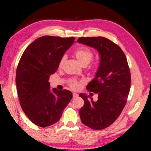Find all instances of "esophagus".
I'll use <instances>...</instances> for the list:
<instances>
[{
	"mask_svg": "<svg viewBox=\"0 0 151 151\" xmlns=\"http://www.w3.org/2000/svg\"><path fill=\"white\" fill-rule=\"evenodd\" d=\"M78 96V95L76 93H73V98H75V97H77Z\"/></svg>",
	"mask_w": 151,
	"mask_h": 151,
	"instance_id": "esophagus-1",
	"label": "esophagus"
}]
</instances>
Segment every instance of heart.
Returning <instances> with one entry per match:
<instances>
[{
	"label": "heart",
	"instance_id": "heart-1",
	"mask_svg": "<svg viewBox=\"0 0 151 151\" xmlns=\"http://www.w3.org/2000/svg\"><path fill=\"white\" fill-rule=\"evenodd\" d=\"M74 55L78 62L82 66H87L91 62L93 55L90 50L87 48H80L76 50ZM66 60V55H63L59 62V68H61L64 64ZM71 88L73 89H78L80 88L81 83L77 81L73 80L70 82Z\"/></svg>",
	"mask_w": 151,
	"mask_h": 151
}]
</instances>
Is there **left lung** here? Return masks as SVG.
<instances>
[{
  "mask_svg": "<svg viewBox=\"0 0 151 151\" xmlns=\"http://www.w3.org/2000/svg\"><path fill=\"white\" fill-rule=\"evenodd\" d=\"M78 42L93 47L100 56L96 77L86 87L97 93L98 99L94 101L92 93L90 96L80 93L84 105L80 109V115L84 125L101 130L111 125L125 106L131 86L127 60L118 45L104 37H81Z\"/></svg>",
  "mask_w": 151,
  "mask_h": 151,
  "instance_id": "8db88e82",
  "label": "left lung"
}]
</instances>
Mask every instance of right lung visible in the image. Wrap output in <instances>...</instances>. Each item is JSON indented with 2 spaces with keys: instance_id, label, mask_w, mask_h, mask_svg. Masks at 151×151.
<instances>
[{
  "instance_id": "add662e5",
  "label": "right lung",
  "mask_w": 151,
  "mask_h": 151,
  "mask_svg": "<svg viewBox=\"0 0 151 151\" xmlns=\"http://www.w3.org/2000/svg\"><path fill=\"white\" fill-rule=\"evenodd\" d=\"M74 40L73 37H40L26 47L18 65L16 83L21 107L41 127L57 123L72 98L69 90H51L48 80Z\"/></svg>"
}]
</instances>
